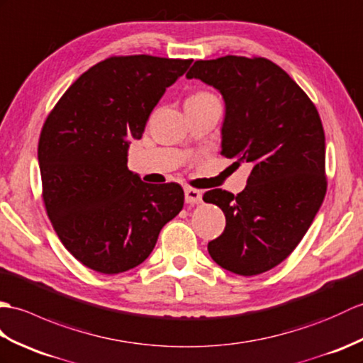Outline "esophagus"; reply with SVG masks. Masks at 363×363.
<instances>
[{"instance_id": "34e87169", "label": "esophagus", "mask_w": 363, "mask_h": 363, "mask_svg": "<svg viewBox=\"0 0 363 363\" xmlns=\"http://www.w3.org/2000/svg\"><path fill=\"white\" fill-rule=\"evenodd\" d=\"M184 200H186V203H191V205L200 203L202 202V192H200L199 189L186 186L184 188Z\"/></svg>"}]
</instances>
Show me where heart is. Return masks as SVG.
<instances>
[{
  "label": "heart",
  "mask_w": 363,
  "mask_h": 363,
  "mask_svg": "<svg viewBox=\"0 0 363 363\" xmlns=\"http://www.w3.org/2000/svg\"><path fill=\"white\" fill-rule=\"evenodd\" d=\"M208 96H213V94H209V93H206V91H197V93H194V94H191L189 98H188V101L203 99V98H208Z\"/></svg>",
  "instance_id": "heart-1"
}]
</instances>
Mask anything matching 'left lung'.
Returning a JSON list of instances; mask_svg holds the SVG:
<instances>
[{"label":"left lung","mask_w":363,"mask_h":363,"mask_svg":"<svg viewBox=\"0 0 363 363\" xmlns=\"http://www.w3.org/2000/svg\"><path fill=\"white\" fill-rule=\"evenodd\" d=\"M188 79L214 86L225 101L222 152L253 166L238 196L211 189L227 225L208 244L213 259L253 277L283 262L309 230L326 194L325 132L318 111L287 72L264 57L197 60Z\"/></svg>","instance_id":"8db88e82"}]
</instances>
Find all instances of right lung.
I'll use <instances>...</instances> for the list:
<instances>
[{
	"mask_svg": "<svg viewBox=\"0 0 363 363\" xmlns=\"http://www.w3.org/2000/svg\"><path fill=\"white\" fill-rule=\"evenodd\" d=\"M192 60L121 55L96 63L46 118L38 141L43 202L62 244L88 269L130 270L182 211L180 184H149L127 167L166 88Z\"/></svg>",
	"mask_w": 363,
	"mask_h": 363,
	"instance_id": "right-lung-1",
	"label": "right lung"
}]
</instances>
